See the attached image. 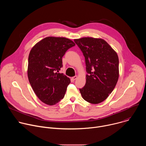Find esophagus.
<instances>
[{
  "label": "esophagus",
  "mask_w": 146,
  "mask_h": 146,
  "mask_svg": "<svg viewBox=\"0 0 146 146\" xmlns=\"http://www.w3.org/2000/svg\"><path fill=\"white\" fill-rule=\"evenodd\" d=\"M77 76H74V77H72V80H73V81H74L75 80H76L77 78Z\"/></svg>",
  "instance_id": "obj_1"
}]
</instances>
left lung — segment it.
Masks as SVG:
<instances>
[{
	"instance_id": "8db88e82",
	"label": "left lung",
	"mask_w": 146,
	"mask_h": 146,
	"mask_svg": "<svg viewBox=\"0 0 146 146\" xmlns=\"http://www.w3.org/2000/svg\"><path fill=\"white\" fill-rule=\"evenodd\" d=\"M85 57L86 82L80 89L82 98L92 104L105 100L114 89L119 77L117 52L102 38L82 37L74 39Z\"/></svg>"
}]
</instances>
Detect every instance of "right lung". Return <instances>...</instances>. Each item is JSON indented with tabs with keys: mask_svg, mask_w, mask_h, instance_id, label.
<instances>
[{
	"mask_svg": "<svg viewBox=\"0 0 146 146\" xmlns=\"http://www.w3.org/2000/svg\"><path fill=\"white\" fill-rule=\"evenodd\" d=\"M76 44L65 37H47L31 49L28 57V77L38 98L48 105H54L64 98L70 80L57 73L62 67V58Z\"/></svg>",
	"mask_w": 146,
	"mask_h": 146,
	"instance_id": "add662e5",
	"label": "right lung"
}]
</instances>
